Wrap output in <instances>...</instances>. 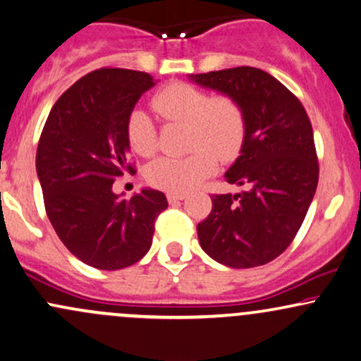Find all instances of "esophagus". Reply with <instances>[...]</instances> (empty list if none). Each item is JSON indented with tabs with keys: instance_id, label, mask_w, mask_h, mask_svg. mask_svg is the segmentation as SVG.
<instances>
[{
	"instance_id": "esophagus-1",
	"label": "esophagus",
	"mask_w": 361,
	"mask_h": 361,
	"mask_svg": "<svg viewBox=\"0 0 361 361\" xmlns=\"http://www.w3.org/2000/svg\"><path fill=\"white\" fill-rule=\"evenodd\" d=\"M185 197H186L185 193H168V202L169 204H176V202L183 200Z\"/></svg>"
}]
</instances>
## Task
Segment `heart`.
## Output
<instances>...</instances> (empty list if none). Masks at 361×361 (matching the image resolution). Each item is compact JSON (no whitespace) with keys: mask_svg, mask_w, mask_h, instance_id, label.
I'll use <instances>...</instances> for the list:
<instances>
[{"mask_svg":"<svg viewBox=\"0 0 361 361\" xmlns=\"http://www.w3.org/2000/svg\"><path fill=\"white\" fill-rule=\"evenodd\" d=\"M152 109L168 122L186 123L192 154L159 157L146 169L149 185L169 193H185L200 185L221 161L238 157L246 140V114L231 94H210L186 82H171L152 97ZM127 142L135 154L156 151V127L147 114L134 110L127 118Z\"/></svg>","mask_w":361,"mask_h":361,"instance_id":"heart-1","label":"heart"}]
</instances>
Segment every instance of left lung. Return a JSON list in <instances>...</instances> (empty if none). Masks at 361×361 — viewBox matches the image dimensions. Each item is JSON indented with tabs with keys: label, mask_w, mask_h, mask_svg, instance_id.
<instances>
[{
	"label": "left lung",
	"mask_w": 361,
	"mask_h": 361,
	"mask_svg": "<svg viewBox=\"0 0 361 361\" xmlns=\"http://www.w3.org/2000/svg\"><path fill=\"white\" fill-rule=\"evenodd\" d=\"M197 85L231 94L246 114L241 156L226 181L246 192L212 195V210L197 226L210 258L231 268L270 263L299 233L319 181L314 134L299 98L258 68L192 74Z\"/></svg>",
	"instance_id": "8db88e82"
}]
</instances>
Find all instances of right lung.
Returning <instances> with one entry per match:
<instances>
[{
  "instance_id": "1",
  "label": "right lung",
  "mask_w": 361,
  "mask_h": 361,
  "mask_svg": "<svg viewBox=\"0 0 361 361\" xmlns=\"http://www.w3.org/2000/svg\"><path fill=\"white\" fill-rule=\"evenodd\" d=\"M154 78L102 68L78 80L54 103L37 147V175L54 231L82 263L122 270L149 251L154 222L168 200L144 188L126 200L111 185L128 163L126 126Z\"/></svg>"
}]
</instances>
